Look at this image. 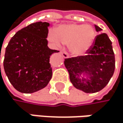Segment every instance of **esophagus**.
Segmentation results:
<instances>
[{
    "mask_svg": "<svg viewBox=\"0 0 123 123\" xmlns=\"http://www.w3.org/2000/svg\"><path fill=\"white\" fill-rule=\"evenodd\" d=\"M61 55H62V56L64 58H68V54L66 52H61Z\"/></svg>",
    "mask_w": 123,
    "mask_h": 123,
    "instance_id": "obj_1",
    "label": "esophagus"
}]
</instances>
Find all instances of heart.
I'll list each match as a JSON object with an SVG mask.
<instances>
[{
    "instance_id": "heart-1",
    "label": "heart",
    "mask_w": 123,
    "mask_h": 123,
    "mask_svg": "<svg viewBox=\"0 0 123 123\" xmlns=\"http://www.w3.org/2000/svg\"><path fill=\"white\" fill-rule=\"evenodd\" d=\"M95 38L94 28L88 25L67 24L60 25L56 33L49 34V40L60 47L62 43L68 45L69 51L76 56L84 55L92 45Z\"/></svg>"
}]
</instances>
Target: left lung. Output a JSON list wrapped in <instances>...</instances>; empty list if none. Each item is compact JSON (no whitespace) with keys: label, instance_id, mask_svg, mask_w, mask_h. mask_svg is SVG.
Listing matches in <instances>:
<instances>
[{"label":"left lung","instance_id":"left-lung-1","mask_svg":"<svg viewBox=\"0 0 123 123\" xmlns=\"http://www.w3.org/2000/svg\"><path fill=\"white\" fill-rule=\"evenodd\" d=\"M95 28L98 33L102 31L95 25ZM87 52L85 56L65 59L64 65L74 87L86 93H94L106 86L115 72V54L107 34L96 36Z\"/></svg>","mask_w":123,"mask_h":123}]
</instances>
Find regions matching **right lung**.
<instances>
[{
  "mask_svg": "<svg viewBox=\"0 0 123 123\" xmlns=\"http://www.w3.org/2000/svg\"><path fill=\"white\" fill-rule=\"evenodd\" d=\"M49 26L46 22L29 25L17 32L6 48L4 71L10 83L20 92L38 91L51 80L49 58L58 51L47 45Z\"/></svg>",
  "mask_w": 123,
  "mask_h": 123,
  "instance_id": "obj_1",
  "label": "right lung"
}]
</instances>
